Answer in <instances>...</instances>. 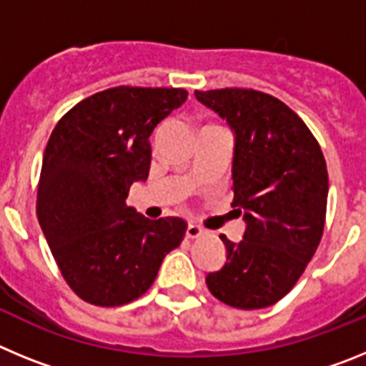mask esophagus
<instances>
[{"mask_svg": "<svg viewBox=\"0 0 366 366\" xmlns=\"http://www.w3.org/2000/svg\"><path fill=\"white\" fill-rule=\"evenodd\" d=\"M203 232H205L203 227H199L196 223H189V225H187V236H189V238H199Z\"/></svg>", "mask_w": 366, "mask_h": 366, "instance_id": "obj_1", "label": "esophagus"}]
</instances>
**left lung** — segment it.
Here are the masks:
<instances>
[{
  "label": "left lung",
  "mask_w": 366,
  "mask_h": 366,
  "mask_svg": "<svg viewBox=\"0 0 366 366\" xmlns=\"http://www.w3.org/2000/svg\"><path fill=\"white\" fill-rule=\"evenodd\" d=\"M234 132L232 207L244 211V240L222 234L227 262L207 274L223 304L260 310L290 293L321 244L328 170L317 139L282 100L244 87L194 92Z\"/></svg>",
  "instance_id": "8db88e82"
}]
</instances>
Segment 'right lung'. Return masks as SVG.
Masks as SVG:
<instances>
[{
	"mask_svg": "<svg viewBox=\"0 0 366 366\" xmlns=\"http://www.w3.org/2000/svg\"><path fill=\"white\" fill-rule=\"evenodd\" d=\"M187 95L181 87H112L54 126L36 214L60 273L86 302L113 308L139 299L185 236V219H148L126 198L148 177L152 132Z\"/></svg>",
	"mask_w": 366,
	"mask_h": 366,
	"instance_id": "1",
	"label": "right lung"
}]
</instances>
